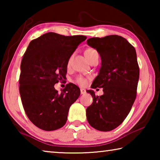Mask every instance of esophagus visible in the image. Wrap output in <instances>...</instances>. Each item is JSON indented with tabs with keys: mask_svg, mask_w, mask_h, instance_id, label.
Instances as JSON below:
<instances>
[{
	"mask_svg": "<svg viewBox=\"0 0 160 160\" xmlns=\"http://www.w3.org/2000/svg\"><path fill=\"white\" fill-rule=\"evenodd\" d=\"M80 93H81V94H85V93H86V90H85V89L81 88V89H80Z\"/></svg>",
	"mask_w": 160,
	"mask_h": 160,
	"instance_id": "esophagus-1",
	"label": "esophagus"
}]
</instances>
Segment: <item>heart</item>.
I'll list each match as a JSON object with an SVG mask.
<instances>
[{
  "instance_id": "b5f03b06",
  "label": "heart",
  "mask_w": 160,
  "mask_h": 160,
  "mask_svg": "<svg viewBox=\"0 0 160 160\" xmlns=\"http://www.w3.org/2000/svg\"><path fill=\"white\" fill-rule=\"evenodd\" d=\"M96 50L93 49V48H88V49H86L85 51V57L87 58H88L89 56H90V54H92L94 52H95ZM70 63V60L68 61V63ZM88 78H85L83 76H78L75 79V82H76L78 85H79L80 86H85L87 85V83H88Z\"/></svg>"
}]
</instances>
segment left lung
<instances>
[{"instance_id":"left-lung-1","label":"left lung","mask_w":160,"mask_h":160,"mask_svg":"<svg viewBox=\"0 0 160 160\" xmlns=\"http://www.w3.org/2000/svg\"><path fill=\"white\" fill-rule=\"evenodd\" d=\"M87 44L96 48L102 58L99 75L91 88H103L104 94L96 96L88 90L93 102L86 109L90 125L100 131H110L121 125L136 98L140 69L135 48L118 35L93 37Z\"/></svg>"}]
</instances>
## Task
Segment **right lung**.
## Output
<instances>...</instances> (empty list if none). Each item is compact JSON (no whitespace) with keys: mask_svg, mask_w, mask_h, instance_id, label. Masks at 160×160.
<instances>
[{"mask_svg":"<svg viewBox=\"0 0 160 160\" xmlns=\"http://www.w3.org/2000/svg\"><path fill=\"white\" fill-rule=\"evenodd\" d=\"M86 39L48 32L31 41L24 53L19 90L27 116L39 128L51 131L66 124L69 108L80 90L68 83L59 93L54 85L65 79L70 57Z\"/></svg>","mask_w":160,"mask_h":160,"instance_id":"add662e5","label":"right lung"}]
</instances>
